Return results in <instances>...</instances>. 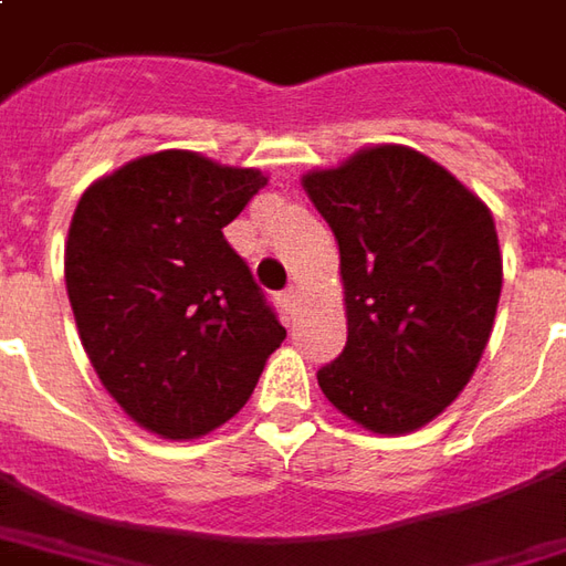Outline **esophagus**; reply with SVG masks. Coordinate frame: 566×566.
Returning a JSON list of instances; mask_svg holds the SVG:
<instances>
[{"mask_svg":"<svg viewBox=\"0 0 566 566\" xmlns=\"http://www.w3.org/2000/svg\"><path fill=\"white\" fill-rule=\"evenodd\" d=\"M280 302H283V311H286V314H292V311H295V290L283 292V295H280Z\"/></svg>","mask_w":566,"mask_h":566,"instance_id":"34e87169","label":"esophagus"}]
</instances>
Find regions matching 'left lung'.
<instances>
[{"instance_id": "left-lung-1", "label": "left lung", "mask_w": 566, "mask_h": 566, "mask_svg": "<svg viewBox=\"0 0 566 566\" xmlns=\"http://www.w3.org/2000/svg\"><path fill=\"white\" fill-rule=\"evenodd\" d=\"M339 245L348 339L317 370L336 411L380 436L442 415L483 358L502 295L486 202L408 146H367L302 177Z\"/></svg>"}]
</instances>
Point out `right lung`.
Listing matches in <instances>:
<instances>
[{
    "instance_id": "obj_1",
    "label": "right lung",
    "mask_w": 566,
    "mask_h": 566,
    "mask_svg": "<svg viewBox=\"0 0 566 566\" xmlns=\"http://www.w3.org/2000/svg\"><path fill=\"white\" fill-rule=\"evenodd\" d=\"M264 184L258 168L165 149L80 196L64 242L80 343L124 415L161 439L227 423L286 339L223 239Z\"/></svg>"
}]
</instances>
